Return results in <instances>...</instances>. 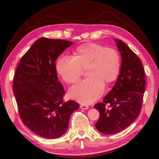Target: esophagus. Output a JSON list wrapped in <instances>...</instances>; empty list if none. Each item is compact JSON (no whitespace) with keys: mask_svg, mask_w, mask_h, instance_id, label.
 <instances>
[{"mask_svg":"<svg viewBox=\"0 0 159 159\" xmlns=\"http://www.w3.org/2000/svg\"><path fill=\"white\" fill-rule=\"evenodd\" d=\"M80 108L82 109H88L89 108V106L87 105H85V104H81L80 105Z\"/></svg>","mask_w":159,"mask_h":159,"instance_id":"obj_1","label":"esophagus"}]
</instances>
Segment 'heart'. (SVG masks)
I'll return each mask as SVG.
<instances>
[{
	"instance_id": "obj_1",
	"label": "heart",
	"mask_w": 159,
	"mask_h": 159,
	"mask_svg": "<svg viewBox=\"0 0 159 159\" xmlns=\"http://www.w3.org/2000/svg\"><path fill=\"white\" fill-rule=\"evenodd\" d=\"M121 59L119 52L111 48H105L95 43H85L73 50V57L61 56L56 64L57 74L68 84L79 80L83 69L88 78L73 86L70 98L89 104L103 93V85H108L117 79Z\"/></svg>"
}]
</instances>
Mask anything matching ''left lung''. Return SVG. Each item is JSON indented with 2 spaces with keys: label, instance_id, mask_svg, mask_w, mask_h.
<instances>
[{
  "label": "left lung",
  "instance_id": "left-lung-1",
  "mask_svg": "<svg viewBox=\"0 0 159 159\" xmlns=\"http://www.w3.org/2000/svg\"><path fill=\"white\" fill-rule=\"evenodd\" d=\"M115 41L122 59L120 74L103 102L94 105L100 115L95 127L105 134L121 131L135 120L142 107L146 85L140 59L121 40Z\"/></svg>",
  "mask_w": 159,
  "mask_h": 159
}]
</instances>
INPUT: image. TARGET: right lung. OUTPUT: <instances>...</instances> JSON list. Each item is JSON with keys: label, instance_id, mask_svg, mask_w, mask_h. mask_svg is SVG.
Listing matches in <instances>:
<instances>
[{"label": "right lung", "instance_id": "1", "mask_svg": "<svg viewBox=\"0 0 159 159\" xmlns=\"http://www.w3.org/2000/svg\"><path fill=\"white\" fill-rule=\"evenodd\" d=\"M73 42L40 38L24 55L13 80V91L23 123L47 139L58 138L78 109L74 101L64 102L65 91L57 81L56 59Z\"/></svg>", "mask_w": 159, "mask_h": 159}]
</instances>
